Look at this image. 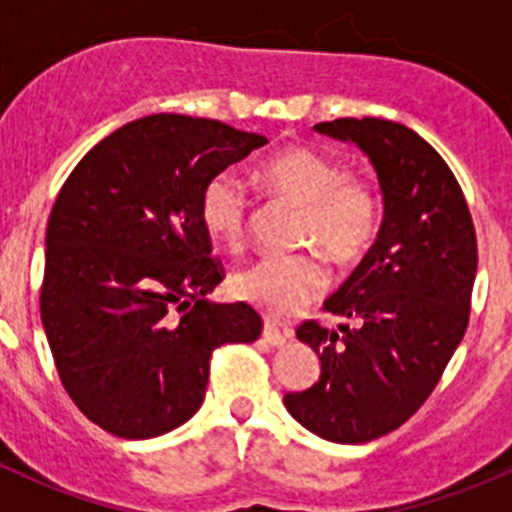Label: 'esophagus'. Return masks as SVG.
<instances>
[{"instance_id":"34e87169","label":"esophagus","mask_w":512,"mask_h":512,"mask_svg":"<svg viewBox=\"0 0 512 512\" xmlns=\"http://www.w3.org/2000/svg\"><path fill=\"white\" fill-rule=\"evenodd\" d=\"M261 336H264V341L274 348H282L292 341V333H289V330H279L277 325L271 323L264 325V333H261Z\"/></svg>"}]
</instances>
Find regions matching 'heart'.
<instances>
[{
    "label": "heart",
    "mask_w": 512,
    "mask_h": 512,
    "mask_svg": "<svg viewBox=\"0 0 512 512\" xmlns=\"http://www.w3.org/2000/svg\"><path fill=\"white\" fill-rule=\"evenodd\" d=\"M261 182L305 210L302 243L318 246L330 261L348 266L372 246L382 215L379 187L348 174L338 158L307 146H289L259 171ZM200 220L212 241L238 248L246 238L248 197L243 184L223 171L200 194ZM328 284L323 261L312 253L264 256L233 277V292L271 318H287L318 300Z\"/></svg>",
    "instance_id": "heart-1"
}]
</instances>
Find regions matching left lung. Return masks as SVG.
<instances>
[{"instance_id":"1","label":"left lung","mask_w":512,"mask_h":512,"mask_svg":"<svg viewBox=\"0 0 512 512\" xmlns=\"http://www.w3.org/2000/svg\"><path fill=\"white\" fill-rule=\"evenodd\" d=\"M315 130L369 156L384 197L382 228L325 310L297 338L320 356V379L287 392L289 415L315 436L364 443L400 428L428 400L464 338L477 277V235L456 176L415 130L341 117Z\"/></svg>"}]
</instances>
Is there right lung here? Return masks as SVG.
Listing matches in <instances>:
<instances>
[{
    "label": "right lung",
    "mask_w": 512,
    "mask_h": 512,
    "mask_svg": "<svg viewBox=\"0 0 512 512\" xmlns=\"http://www.w3.org/2000/svg\"><path fill=\"white\" fill-rule=\"evenodd\" d=\"M266 143L207 117L148 115L99 140L58 192L40 318L69 397L112 436L187 423L205 400L212 351L261 336L246 302L207 300L225 274L200 194Z\"/></svg>",
    "instance_id": "add662e5"
}]
</instances>
